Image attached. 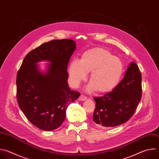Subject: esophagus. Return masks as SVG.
Segmentation results:
<instances>
[{
  "mask_svg": "<svg viewBox=\"0 0 159 159\" xmlns=\"http://www.w3.org/2000/svg\"><path fill=\"white\" fill-rule=\"evenodd\" d=\"M86 99H87V97H86L85 96L83 95V94H81V95L80 96L79 98V99L80 101H84V100H85Z\"/></svg>",
  "mask_w": 159,
  "mask_h": 159,
  "instance_id": "esophagus-1",
  "label": "esophagus"
}]
</instances>
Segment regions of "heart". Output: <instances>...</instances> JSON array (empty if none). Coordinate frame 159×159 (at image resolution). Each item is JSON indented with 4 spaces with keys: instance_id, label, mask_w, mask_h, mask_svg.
<instances>
[{
    "instance_id": "b5f03b06",
    "label": "heart",
    "mask_w": 159,
    "mask_h": 159,
    "mask_svg": "<svg viewBox=\"0 0 159 159\" xmlns=\"http://www.w3.org/2000/svg\"><path fill=\"white\" fill-rule=\"evenodd\" d=\"M91 72V82L88 90L96 89L99 93H107L114 89L123 73V64L117 57L103 48H96L85 52L80 60H74L69 66V80L77 87Z\"/></svg>"
}]
</instances>
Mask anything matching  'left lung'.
I'll return each mask as SVG.
<instances>
[{"label": "left lung", "mask_w": 159, "mask_h": 159, "mask_svg": "<svg viewBox=\"0 0 159 159\" xmlns=\"http://www.w3.org/2000/svg\"><path fill=\"white\" fill-rule=\"evenodd\" d=\"M142 94V74L138 65L130 63L124 78L101 97H95L93 121L98 126L115 127L128 121L133 115Z\"/></svg>", "instance_id": "8db88e82"}]
</instances>
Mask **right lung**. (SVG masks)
I'll list each match as a JSON object with an SVG mask.
<instances>
[{
	"label": "right lung",
	"mask_w": 159,
	"mask_h": 159,
	"mask_svg": "<svg viewBox=\"0 0 159 159\" xmlns=\"http://www.w3.org/2000/svg\"><path fill=\"white\" fill-rule=\"evenodd\" d=\"M76 44L69 39L44 43L29 52L17 74V101L28 120L37 128L51 131L63 123L66 110L80 94L71 90L67 79V66ZM51 62L46 73L35 63Z\"/></svg>",
	"instance_id": "obj_1"
}]
</instances>
